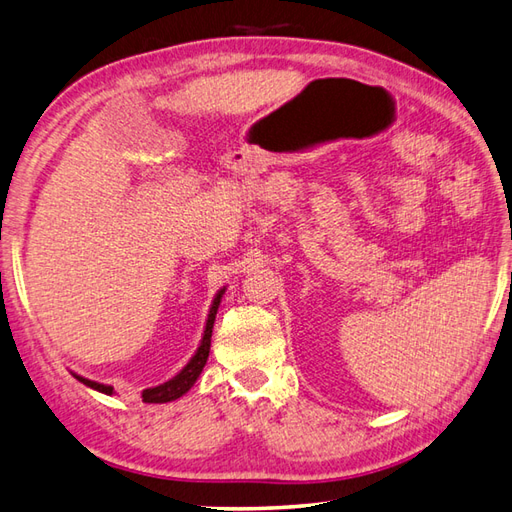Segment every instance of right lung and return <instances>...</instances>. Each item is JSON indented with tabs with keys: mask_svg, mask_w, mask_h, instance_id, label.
Here are the masks:
<instances>
[{
	"mask_svg": "<svg viewBox=\"0 0 512 512\" xmlns=\"http://www.w3.org/2000/svg\"><path fill=\"white\" fill-rule=\"evenodd\" d=\"M227 288L218 290L216 299H213L211 307H209V314H207V325H205V334H202V340L198 344L196 353L192 355V360H189L185 364V368L178 375H174L172 379H168V382H163L159 386L154 388H146L144 392H141V399H144V403H168V401H174L178 397H183L185 392L192 388L196 384V379L200 377L202 368H205L207 364V358H209V347H211V331H213V320H216V314H218V307H220V301H222V294ZM74 377L78 379V382H82L85 386L98 390V392H104V395H113V386L109 384H100V382H93V379H87L82 375H76Z\"/></svg>",
	"mask_w": 512,
	"mask_h": 512,
	"instance_id": "right-lung-1",
	"label": "right lung"
}]
</instances>
